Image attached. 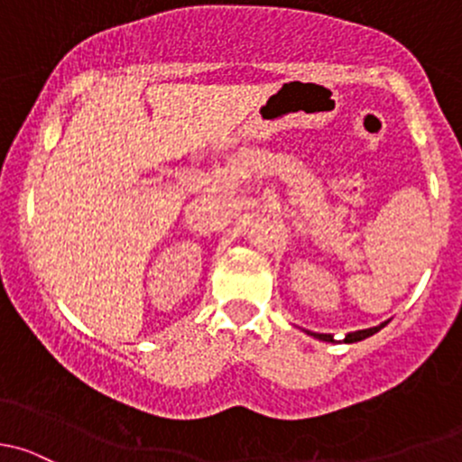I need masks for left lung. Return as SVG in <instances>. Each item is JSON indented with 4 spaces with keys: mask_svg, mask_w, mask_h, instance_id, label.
Segmentation results:
<instances>
[{
    "mask_svg": "<svg viewBox=\"0 0 462 462\" xmlns=\"http://www.w3.org/2000/svg\"><path fill=\"white\" fill-rule=\"evenodd\" d=\"M389 322V320H387ZM387 322H380L378 327H369V329H360V331H351V334H346L345 337H342V342H346V345H351V342H360V340H365V337H369V336H374V334H378L380 329H383V327H387ZM309 336H313V337H318V340H322V342H337L334 336L331 334H313V331H307Z\"/></svg>",
    "mask_w": 462,
    "mask_h": 462,
    "instance_id": "8db88e82",
    "label": "left lung"
}]
</instances>
